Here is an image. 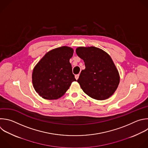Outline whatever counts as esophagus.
I'll return each instance as SVG.
<instances>
[{"mask_svg":"<svg viewBox=\"0 0 148 148\" xmlns=\"http://www.w3.org/2000/svg\"><path fill=\"white\" fill-rule=\"evenodd\" d=\"M79 76V74H77V75H75V79H76L77 80L78 79Z\"/></svg>","mask_w":148,"mask_h":148,"instance_id":"1","label":"esophagus"}]
</instances>
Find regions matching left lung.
Masks as SVG:
<instances>
[{
  "instance_id": "left-lung-1",
  "label": "left lung",
  "mask_w": 148,
  "mask_h": 148,
  "mask_svg": "<svg viewBox=\"0 0 148 148\" xmlns=\"http://www.w3.org/2000/svg\"><path fill=\"white\" fill-rule=\"evenodd\" d=\"M76 53L85 66L77 80L83 91L96 100L110 97L119 86L120 75L109 55L94 46L78 47Z\"/></svg>"
}]
</instances>
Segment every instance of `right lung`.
I'll list each match as a JSON object with an SVG mask.
<instances>
[{"label":"right lung","instance_id":"right-lung-1","mask_svg":"<svg viewBox=\"0 0 148 148\" xmlns=\"http://www.w3.org/2000/svg\"><path fill=\"white\" fill-rule=\"evenodd\" d=\"M73 53V49L68 46L54 49L35 66L32 75L33 86L43 99H59L76 81L70 63Z\"/></svg>","mask_w":148,"mask_h":148}]
</instances>
